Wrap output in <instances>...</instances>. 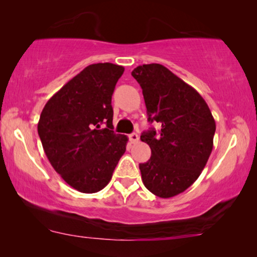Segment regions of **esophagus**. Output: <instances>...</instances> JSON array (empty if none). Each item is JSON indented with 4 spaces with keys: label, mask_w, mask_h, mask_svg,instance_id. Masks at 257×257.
<instances>
[{
    "label": "esophagus",
    "mask_w": 257,
    "mask_h": 257,
    "mask_svg": "<svg viewBox=\"0 0 257 257\" xmlns=\"http://www.w3.org/2000/svg\"><path fill=\"white\" fill-rule=\"evenodd\" d=\"M128 138H130V142L132 144H136L139 142V136L137 135V133H131V135L128 136Z\"/></svg>",
    "instance_id": "1"
}]
</instances>
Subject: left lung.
I'll list each match as a JSON object with an SVG mask.
<instances>
[{"label": "left lung", "instance_id": "obj_1", "mask_svg": "<svg viewBox=\"0 0 257 257\" xmlns=\"http://www.w3.org/2000/svg\"><path fill=\"white\" fill-rule=\"evenodd\" d=\"M143 89L149 121L161 125L140 136L151 147L150 160L139 165L145 187L159 198H172L194 184L213 150L215 120L194 87L161 64L132 71Z\"/></svg>", "mask_w": 257, "mask_h": 257}]
</instances>
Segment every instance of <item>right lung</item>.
Returning <instances> with one entry per match:
<instances>
[{"label": "right lung", "mask_w": 257, "mask_h": 257, "mask_svg": "<svg viewBox=\"0 0 257 257\" xmlns=\"http://www.w3.org/2000/svg\"><path fill=\"white\" fill-rule=\"evenodd\" d=\"M122 72V66L112 63L86 66L41 113L37 130L44 152L63 180L78 192L101 191L126 151L127 137L112 131L111 99ZM103 123L107 126L101 129Z\"/></svg>", "instance_id": "right-lung-1"}]
</instances>
